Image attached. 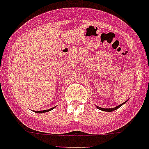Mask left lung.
<instances>
[{
	"label": "left lung",
	"mask_w": 149,
	"mask_h": 149,
	"mask_svg": "<svg viewBox=\"0 0 149 149\" xmlns=\"http://www.w3.org/2000/svg\"><path fill=\"white\" fill-rule=\"evenodd\" d=\"M127 101H125V103H121V104H120V105H118V107H114V108H110V109H105V108H101V107H97V106H96L97 108L98 109H100V110H102V111H106V112H113V111L116 110V109H118L119 108V107H121V106L123 105V104H125V103H126Z\"/></svg>",
	"instance_id": "obj_1"
}]
</instances>
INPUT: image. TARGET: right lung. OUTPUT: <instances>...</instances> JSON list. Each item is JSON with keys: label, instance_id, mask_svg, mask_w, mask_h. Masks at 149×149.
<instances>
[{"label": "right lung", "instance_id": "right-lung-1", "mask_svg": "<svg viewBox=\"0 0 149 149\" xmlns=\"http://www.w3.org/2000/svg\"><path fill=\"white\" fill-rule=\"evenodd\" d=\"M54 108H55V107H53V108H51L49 109H47V110H42V111H33V112H37V113H43V112H49V111H51L52 109H53Z\"/></svg>", "mask_w": 149, "mask_h": 149}]
</instances>
